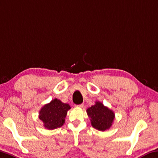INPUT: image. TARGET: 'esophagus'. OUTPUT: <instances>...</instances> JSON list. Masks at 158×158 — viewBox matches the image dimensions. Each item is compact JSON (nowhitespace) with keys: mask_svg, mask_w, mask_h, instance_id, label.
<instances>
[{"mask_svg":"<svg viewBox=\"0 0 158 158\" xmlns=\"http://www.w3.org/2000/svg\"><path fill=\"white\" fill-rule=\"evenodd\" d=\"M77 107H80V108H82V107H84V105L83 104H80V105H77L76 106Z\"/></svg>","mask_w":158,"mask_h":158,"instance_id":"esophagus-1","label":"esophagus"}]
</instances>
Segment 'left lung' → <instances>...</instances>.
I'll return each instance as SVG.
<instances>
[{"label":"left lung","instance_id":"1","mask_svg":"<svg viewBox=\"0 0 158 158\" xmlns=\"http://www.w3.org/2000/svg\"><path fill=\"white\" fill-rule=\"evenodd\" d=\"M86 112L94 128L104 131L112 127L115 117L114 112L102 102L96 101L95 105L86 110Z\"/></svg>","mask_w":158,"mask_h":158}]
</instances>
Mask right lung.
<instances>
[{"mask_svg":"<svg viewBox=\"0 0 158 158\" xmlns=\"http://www.w3.org/2000/svg\"><path fill=\"white\" fill-rule=\"evenodd\" d=\"M70 108L69 104L55 98L42 107L39 112V118L43 122L45 128L55 129L64 124L67 112Z\"/></svg>","mask_w":158,"mask_h":158,"instance_id":"right-lung-1","label":"right lung"}]
</instances>
